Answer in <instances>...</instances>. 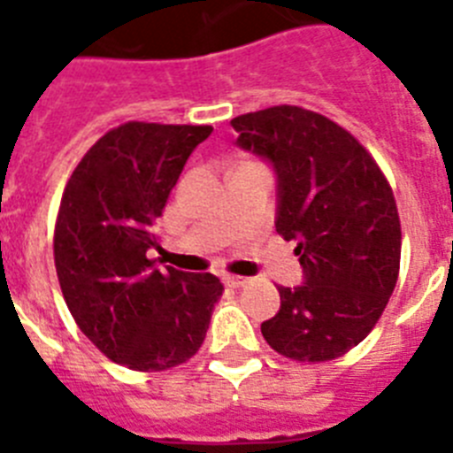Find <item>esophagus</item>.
Returning <instances> with one entry per match:
<instances>
[{
  "instance_id": "esophagus-1",
  "label": "esophagus",
  "mask_w": 453,
  "mask_h": 453,
  "mask_svg": "<svg viewBox=\"0 0 453 453\" xmlns=\"http://www.w3.org/2000/svg\"><path fill=\"white\" fill-rule=\"evenodd\" d=\"M224 283L229 288H245L250 283L247 276H224Z\"/></svg>"
}]
</instances>
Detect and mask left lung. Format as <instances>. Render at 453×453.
I'll list each match as a JSON object with an SVG mask.
<instances>
[{"mask_svg": "<svg viewBox=\"0 0 453 453\" xmlns=\"http://www.w3.org/2000/svg\"><path fill=\"white\" fill-rule=\"evenodd\" d=\"M238 147L276 174V234L297 240L303 283L279 286L281 308L261 324L274 351L334 361L367 338L399 276L402 224L370 151L340 124L299 106L231 119Z\"/></svg>", "mask_w": 453, "mask_h": 453, "instance_id": "left-lung-1", "label": "left lung"}]
</instances>
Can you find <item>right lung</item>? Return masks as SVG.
<instances>
[{"label": "right lung", "instance_id": "add662e5", "mask_svg": "<svg viewBox=\"0 0 453 453\" xmlns=\"http://www.w3.org/2000/svg\"><path fill=\"white\" fill-rule=\"evenodd\" d=\"M213 127L119 124L86 151L63 192L54 263L79 329L111 361L163 372L197 354L224 286L163 267L156 219Z\"/></svg>", "mask_w": 453, "mask_h": 453}]
</instances>
